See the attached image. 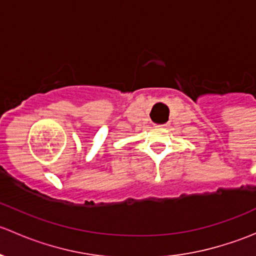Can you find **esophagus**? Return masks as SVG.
<instances>
[{
  "label": "esophagus",
  "instance_id": "34e87169",
  "mask_svg": "<svg viewBox=\"0 0 256 256\" xmlns=\"http://www.w3.org/2000/svg\"><path fill=\"white\" fill-rule=\"evenodd\" d=\"M166 125H156V128H164Z\"/></svg>",
  "mask_w": 256,
  "mask_h": 256
}]
</instances>
